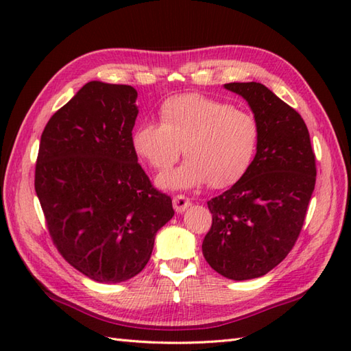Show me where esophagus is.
Instances as JSON below:
<instances>
[{"label":"esophagus","mask_w":351,"mask_h":351,"mask_svg":"<svg viewBox=\"0 0 351 351\" xmlns=\"http://www.w3.org/2000/svg\"><path fill=\"white\" fill-rule=\"evenodd\" d=\"M171 202H173V208H175L176 213H184L191 205L190 199L187 196H184V195L173 196V200H171Z\"/></svg>","instance_id":"1"}]
</instances>
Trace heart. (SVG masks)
I'll return each mask as SVG.
<instances>
[{
    "instance_id": "heart-1",
    "label": "heart",
    "mask_w": 351,
    "mask_h": 351,
    "mask_svg": "<svg viewBox=\"0 0 351 351\" xmlns=\"http://www.w3.org/2000/svg\"><path fill=\"white\" fill-rule=\"evenodd\" d=\"M158 122H141L131 134V146L140 160L158 173L169 190L232 187L255 162L261 145V125L255 114L232 104L197 93L171 96L160 107Z\"/></svg>"
}]
</instances>
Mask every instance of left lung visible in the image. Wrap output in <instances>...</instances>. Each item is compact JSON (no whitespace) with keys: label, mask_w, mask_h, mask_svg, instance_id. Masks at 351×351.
I'll list each match as a JSON object with an SVG mask.
<instances>
[{"label":"left lung","mask_w":351,"mask_h":351,"mask_svg":"<svg viewBox=\"0 0 351 351\" xmlns=\"http://www.w3.org/2000/svg\"><path fill=\"white\" fill-rule=\"evenodd\" d=\"M261 125V145L241 181L208 200L213 225L206 263L232 280L267 274L299 238L317 180L315 154L302 116L261 83H229Z\"/></svg>","instance_id":"8db88e82"}]
</instances>
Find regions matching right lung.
Returning <instances> with one entry per match:
<instances>
[{"label":"right lung","instance_id":"obj_1","mask_svg":"<svg viewBox=\"0 0 351 351\" xmlns=\"http://www.w3.org/2000/svg\"><path fill=\"white\" fill-rule=\"evenodd\" d=\"M136 88L90 81L42 132L34 189L52 243L87 278L125 282L147 264L173 217L170 196L137 162Z\"/></svg>","mask_w":351,"mask_h":351}]
</instances>
